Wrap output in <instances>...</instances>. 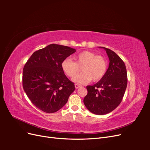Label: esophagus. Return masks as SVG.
<instances>
[{
  "mask_svg": "<svg viewBox=\"0 0 150 150\" xmlns=\"http://www.w3.org/2000/svg\"><path fill=\"white\" fill-rule=\"evenodd\" d=\"M74 86H75V88H76V89H78V88H79L81 87V86L80 84H74Z\"/></svg>",
  "mask_w": 150,
  "mask_h": 150,
  "instance_id": "1",
  "label": "esophagus"
}]
</instances>
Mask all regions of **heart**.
<instances>
[{
  "instance_id": "obj_1",
  "label": "heart",
  "mask_w": 150,
  "mask_h": 150,
  "mask_svg": "<svg viewBox=\"0 0 150 150\" xmlns=\"http://www.w3.org/2000/svg\"><path fill=\"white\" fill-rule=\"evenodd\" d=\"M74 61L66 58L61 63L63 72L70 78L75 76L81 68L83 72L72 79L75 83L86 84L92 79L94 82L101 80L105 75L108 63L106 59L101 56L96 55L93 52L85 51L77 54Z\"/></svg>"
}]
</instances>
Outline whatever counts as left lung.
<instances>
[{
  "label": "left lung",
  "mask_w": 150,
  "mask_h": 150,
  "mask_svg": "<svg viewBox=\"0 0 150 150\" xmlns=\"http://www.w3.org/2000/svg\"><path fill=\"white\" fill-rule=\"evenodd\" d=\"M106 51L108 69L98 83L88 86L84 98L86 108L93 114L103 115L112 111L121 103L127 87V71L124 62L112 50L99 47Z\"/></svg>",
  "instance_id": "8db88e82"
}]
</instances>
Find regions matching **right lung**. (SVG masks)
<instances>
[{"mask_svg": "<svg viewBox=\"0 0 150 150\" xmlns=\"http://www.w3.org/2000/svg\"><path fill=\"white\" fill-rule=\"evenodd\" d=\"M76 50L52 44L34 52L23 69L22 84L27 96L44 112L59 110L75 90L74 84L64 74L61 63Z\"/></svg>", "mask_w": 150, "mask_h": 150, "instance_id": "1", "label": "right lung"}]
</instances>
